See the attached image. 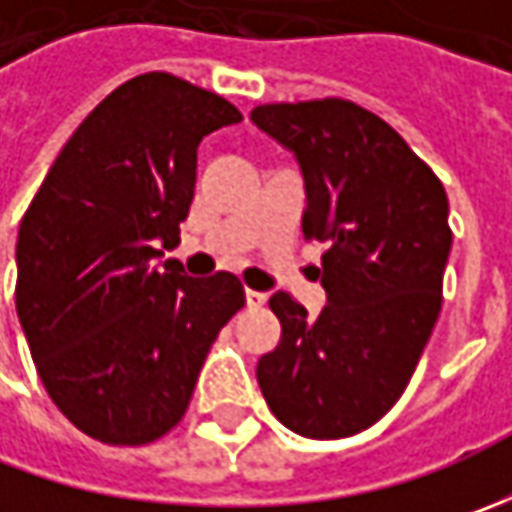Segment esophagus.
Instances as JSON below:
<instances>
[{
	"mask_svg": "<svg viewBox=\"0 0 512 512\" xmlns=\"http://www.w3.org/2000/svg\"><path fill=\"white\" fill-rule=\"evenodd\" d=\"M245 302H247V307H262L267 299H265V293H256V290H245Z\"/></svg>",
	"mask_w": 512,
	"mask_h": 512,
	"instance_id": "34e87169",
	"label": "esophagus"
}]
</instances>
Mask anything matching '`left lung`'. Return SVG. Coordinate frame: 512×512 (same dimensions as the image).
Returning <instances> with one entry per match:
<instances>
[{
  "label": "left lung",
  "mask_w": 512,
  "mask_h": 512,
  "mask_svg": "<svg viewBox=\"0 0 512 512\" xmlns=\"http://www.w3.org/2000/svg\"><path fill=\"white\" fill-rule=\"evenodd\" d=\"M250 122L305 176L302 230L325 242L319 316L270 296L282 339L256 364L267 407L307 439H344L399 402L442 310L453 233L436 173L347 99L259 105Z\"/></svg>",
  "instance_id": "1"
}]
</instances>
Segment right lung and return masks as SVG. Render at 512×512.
Segmentation results:
<instances>
[{
    "label": "right lung",
    "mask_w": 512,
    "mask_h": 512,
    "mask_svg": "<svg viewBox=\"0 0 512 512\" xmlns=\"http://www.w3.org/2000/svg\"><path fill=\"white\" fill-rule=\"evenodd\" d=\"M242 122L170 73L105 96L50 165L16 239V313L53 404L90 439L156 442L245 305L233 273L190 279L179 245L207 133Z\"/></svg>",
    "instance_id": "right-lung-1"
}]
</instances>
